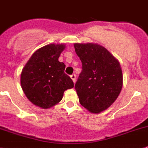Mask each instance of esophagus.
Instances as JSON below:
<instances>
[{
    "instance_id": "esophagus-1",
    "label": "esophagus",
    "mask_w": 148,
    "mask_h": 148,
    "mask_svg": "<svg viewBox=\"0 0 148 148\" xmlns=\"http://www.w3.org/2000/svg\"><path fill=\"white\" fill-rule=\"evenodd\" d=\"M71 78L72 79L73 82L75 83V82H76V75L75 74H72V75H71Z\"/></svg>"
}]
</instances>
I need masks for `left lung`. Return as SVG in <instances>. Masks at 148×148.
<instances>
[{
  "mask_svg": "<svg viewBox=\"0 0 148 148\" xmlns=\"http://www.w3.org/2000/svg\"><path fill=\"white\" fill-rule=\"evenodd\" d=\"M74 46L82 62V71L75 84L79 103L90 112H101L115 102L121 91L120 63L97 44L75 43Z\"/></svg>",
  "mask_w": 148,
  "mask_h": 148,
  "instance_id": "left-lung-1",
  "label": "left lung"
}]
</instances>
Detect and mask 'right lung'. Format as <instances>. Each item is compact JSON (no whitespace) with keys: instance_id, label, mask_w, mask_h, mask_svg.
Wrapping results in <instances>:
<instances>
[{"instance_id":"obj_1","label":"right lung","mask_w":148,"mask_h":148,"mask_svg":"<svg viewBox=\"0 0 148 148\" xmlns=\"http://www.w3.org/2000/svg\"><path fill=\"white\" fill-rule=\"evenodd\" d=\"M65 48L63 44H50L33 53L21 74V85L29 101L48 109L58 103L65 90L74 87L65 74V65L58 60Z\"/></svg>"}]
</instances>
